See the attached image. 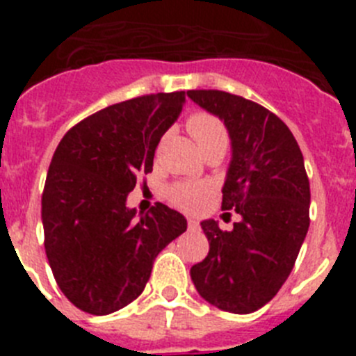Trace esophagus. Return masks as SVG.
Returning <instances> with one entry per match:
<instances>
[{
    "label": "esophagus",
    "instance_id": "34e87169",
    "mask_svg": "<svg viewBox=\"0 0 356 356\" xmlns=\"http://www.w3.org/2000/svg\"><path fill=\"white\" fill-rule=\"evenodd\" d=\"M187 226L191 232H196V229H200V222H197L196 219H193V217H188L187 219Z\"/></svg>",
    "mask_w": 356,
    "mask_h": 356
}]
</instances>
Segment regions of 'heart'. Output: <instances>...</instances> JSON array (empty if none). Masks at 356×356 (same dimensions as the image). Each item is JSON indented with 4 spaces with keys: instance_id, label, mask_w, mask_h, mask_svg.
Instances as JSON below:
<instances>
[{
    "instance_id": "1",
    "label": "heart",
    "mask_w": 356,
    "mask_h": 356,
    "mask_svg": "<svg viewBox=\"0 0 356 356\" xmlns=\"http://www.w3.org/2000/svg\"><path fill=\"white\" fill-rule=\"evenodd\" d=\"M187 130L203 151V155L212 151L225 153L228 146V128L217 115L210 112H194L187 118ZM207 194L205 185L196 181H178L168 187V200L175 207L191 210L203 201Z\"/></svg>"
}]
</instances>
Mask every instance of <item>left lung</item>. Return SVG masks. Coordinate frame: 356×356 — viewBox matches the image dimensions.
<instances>
[{"label": "left lung", "mask_w": 356, "mask_h": 356, "mask_svg": "<svg viewBox=\"0 0 356 356\" xmlns=\"http://www.w3.org/2000/svg\"><path fill=\"white\" fill-rule=\"evenodd\" d=\"M225 121L234 159L222 187V210L242 217L225 232L203 221L205 259L191 267L203 300L250 314L276 296L294 267L310 225V184L294 135L266 106L225 90H187ZM232 216V212H226Z\"/></svg>", "instance_id": "8db88e82"}]
</instances>
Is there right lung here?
I'll use <instances>...</instances> for the list:
<instances>
[{"label": "right lung", "instance_id": "obj_1", "mask_svg": "<svg viewBox=\"0 0 356 356\" xmlns=\"http://www.w3.org/2000/svg\"><path fill=\"white\" fill-rule=\"evenodd\" d=\"M184 102L185 90H176L110 105L74 124L53 153L44 248L56 285L83 312L106 316L137 300L156 254L187 229L185 217L162 203L140 217L127 209Z\"/></svg>", "mask_w": 356, "mask_h": 356}]
</instances>
